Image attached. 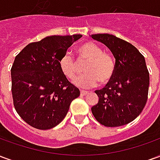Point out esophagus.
<instances>
[{
    "label": "esophagus",
    "instance_id": "obj_1",
    "mask_svg": "<svg viewBox=\"0 0 160 160\" xmlns=\"http://www.w3.org/2000/svg\"><path fill=\"white\" fill-rule=\"evenodd\" d=\"M87 94H88V92H87V91H80V95L81 96H86Z\"/></svg>",
    "mask_w": 160,
    "mask_h": 160
}]
</instances>
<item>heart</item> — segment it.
<instances>
[{
	"label": "heart",
	"mask_w": 160,
	"mask_h": 160,
	"mask_svg": "<svg viewBox=\"0 0 160 160\" xmlns=\"http://www.w3.org/2000/svg\"><path fill=\"white\" fill-rule=\"evenodd\" d=\"M78 61L87 62L84 67L85 74L74 80V85L80 88H92L98 82L108 84L114 76L116 62L111 54L103 52L100 46L93 42H84L78 48ZM60 69L70 80H73L79 73L76 61L68 53L64 54L59 62Z\"/></svg>",
	"instance_id": "b5f03b06"
}]
</instances>
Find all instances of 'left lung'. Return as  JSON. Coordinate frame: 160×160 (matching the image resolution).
Segmentation results:
<instances>
[{"label":"left lung","instance_id":"1","mask_svg":"<svg viewBox=\"0 0 160 160\" xmlns=\"http://www.w3.org/2000/svg\"><path fill=\"white\" fill-rule=\"evenodd\" d=\"M92 38L107 46L116 59L112 80L95 91L99 99L92 112L106 127L128 124L141 114L148 101L149 72L144 56L131 43L111 34H93Z\"/></svg>","mask_w":160,"mask_h":160}]
</instances>
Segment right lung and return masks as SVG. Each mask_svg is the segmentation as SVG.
<instances>
[{"instance_id": "right-lung-1", "label": "right lung", "mask_w": 160, "mask_h": 160, "mask_svg": "<svg viewBox=\"0 0 160 160\" xmlns=\"http://www.w3.org/2000/svg\"><path fill=\"white\" fill-rule=\"evenodd\" d=\"M82 35L46 37L16 56L12 68L13 105L26 123L38 129L56 127L66 117L80 90L60 69L61 57Z\"/></svg>"}]
</instances>
